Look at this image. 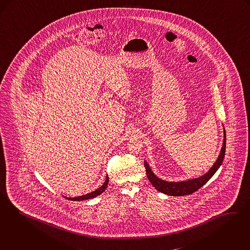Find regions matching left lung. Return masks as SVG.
<instances>
[{
	"label": "left lung",
	"instance_id": "8db88e82",
	"mask_svg": "<svg viewBox=\"0 0 250 250\" xmlns=\"http://www.w3.org/2000/svg\"><path fill=\"white\" fill-rule=\"evenodd\" d=\"M225 148H226V132L223 128V143L220 150V154L217 158L214 165L205 175L201 176L199 178L190 179L187 180H181V181H167L158 178L147 163V161H144L145 168L147 177L150 180L152 186L160 192L165 194H167L170 196H182V195H189L192 192L199 190L200 188L205 185L208 180L213 177V175L217 172V170L220 168L225 155Z\"/></svg>",
	"mask_w": 250,
	"mask_h": 250
}]
</instances>
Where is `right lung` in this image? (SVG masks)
Listing matches in <instances>:
<instances>
[{
  "mask_svg": "<svg viewBox=\"0 0 250 250\" xmlns=\"http://www.w3.org/2000/svg\"><path fill=\"white\" fill-rule=\"evenodd\" d=\"M108 183H109V177L107 175L106 176V180L104 181V183L100 186V188H98L97 190H93V191H91L89 193H86V194H83V195H81V196L73 197V198L66 197V196H64V197L67 198V199L71 200V201H83V200L92 199L94 197H97L98 195H100L104 190H106V188L108 186Z\"/></svg>",
  "mask_w": 250,
  "mask_h": 250,
  "instance_id": "1",
  "label": "right lung"
}]
</instances>
